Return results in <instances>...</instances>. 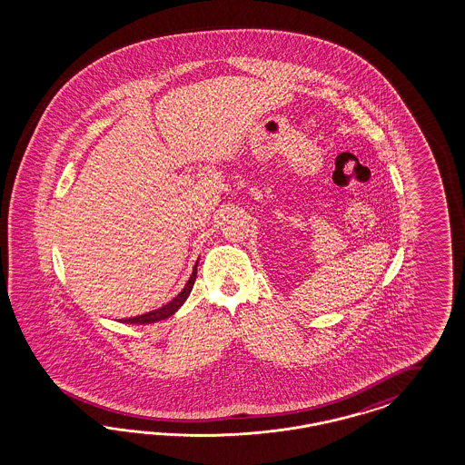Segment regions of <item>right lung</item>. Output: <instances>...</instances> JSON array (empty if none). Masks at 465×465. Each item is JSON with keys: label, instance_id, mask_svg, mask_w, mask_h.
I'll list each match as a JSON object with an SVG mask.
<instances>
[{"label": "right lung", "instance_id": "add662e5", "mask_svg": "<svg viewBox=\"0 0 465 465\" xmlns=\"http://www.w3.org/2000/svg\"><path fill=\"white\" fill-rule=\"evenodd\" d=\"M197 276V262L194 269H193V274L189 278V282H185L183 292L175 298H172V302H169L167 305L160 307V309L152 310L148 313H143V315H136V317H131V319H124L121 322H126V324H152V322H158V321H163V319H169L170 315H173L177 310L181 309L183 305V302L187 300V296L191 293L194 282H196Z\"/></svg>", "mask_w": 465, "mask_h": 465}]
</instances>
